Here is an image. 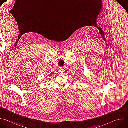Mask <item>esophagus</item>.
<instances>
[{
	"label": "esophagus",
	"instance_id": "34e87169",
	"mask_svg": "<svg viewBox=\"0 0 128 128\" xmlns=\"http://www.w3.org/2000/svg\"><path fill=\"white\" fill-rule=\"evenodd\" d=\"M59 72H61V73H64V69H63V68H62V67H60V69H59Z\"/></svg>",
	"mask_w": 128,
	"mask_h": 128
}]
</instances>
